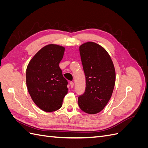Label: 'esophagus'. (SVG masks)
<instances>
[{"mask_svg": "<svg viewBox=\"0 0 148 148\" xmlns=\"http://www.w3.org/2000/svg\"><path fill=\"white\" fill-rule=\"evenodd\" d=\"M70 86H71V88H73V86H74V83H73V82H70Z\"/></svg>", "mask_w": 148, "mask_h": 148, "instance_id": "1", "label": "esophagus"}]
</instances>
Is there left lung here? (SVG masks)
<instances>
[{
  "label": "left lung",
  "mask_w": 148,
  "mask_h": 148,
  "mask_svg": "<svg viewBox=\"0 0 148 148\" xmlns=\"http://www.w3.org/2000/svg\"><path fill=\"white\" fill-rule=\"evenodd\" d=\"M83 70L86 77V89L78 97V106L89 114L99 113L108 103L115 83L113 62L106 49L94 42L79 46Z\"/></svg>",
  "instance_id": "left-lung-1"
}]
</instances>
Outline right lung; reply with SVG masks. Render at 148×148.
I'll return each mask as SVG.
<instances>
[{
    "mask_svg": "<svg viewBox=\"0 0 148 148\" xmlns=\"http://www.w3.org/2000/svg\"><path fill=\"white\" fill-rule=\"evenodd\" d=\"M64 52L63 46L48 44L36 53L26 69L28 91L35 104L43 111L59 109L68 92V82L59 65Z\"/></svg>",
    "mask_w": 148,
    "mask_h": 148,
    "instance_id": "1",
    "label": "right lung"
}]
</instances>
